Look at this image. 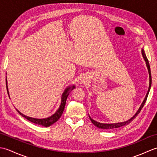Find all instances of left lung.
Wrapping results in <instances>:
<instances>
[{
  "label": "left lung",
  "mask_w": 157,
  "mask_h": 157,
  "mask_svg": "<svg viewBox=\"0 0 157 157\" xmlns=\"http://www.w3.org/2000/svg\"><path fill=\"white\" fill-rule=\"evenodd\" d=\"M142 56H143V58H144V61H146V66H147V68H148V73H149V78H150V80H149V87H148V92H147V94H146L145 98H144V100L143 101L142 105H140V106L139 109L138 110V111L136 113V114L128 120V121H124V122H121V123H99L98 121H96L95 120L92 119L90 117L89 115V118L91 120L92 123L94 124L95 126L97 127V128H101V129H115V128H120V127H122V126H124V125H128L129 123H131L133 119H134V118H136V117L137 116L139 113L140 112V111L142 110V109L143 108V106H144L145 102L146 101V99H147V97H148V93L150 92V90H151V84H152V78H151V67H150V65H149V62H148V60L147 59V57H146V56L145 55V52H144V51L143 49H142Z\"/></svg>",
  "instance_id": "8db88e82"
}]
</instances>
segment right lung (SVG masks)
<instances>
[{
  "instance_id": "1",
  "label": "right lung",
  "mask_w": 157,
  "mask_h": 157,
  "mask_svg": "<svg viewBox=\"0 0 157 157\" xmlns=\"http://www.w3.org/2000/svg\"><path fill=\"white\" fill-rule=\"evenodd\" d=\"M6 90H7L8 95L9 96V90H8V86H7V81H6ZM75 88V86H72L71 87H67L65 90V91L63 92L62 96H61V105H60L59 108L58 109L57 111L55 112V113L52 115L51 117H49L45 118V119H36V118H32V117H29L28 116H26L25 115H23V113H21L20 111H19L17 109V111L20 115H21L23 117H25V119H27L28 121H31L34 123H36V124L38 125H40L44 127H48L52 125L53 123H55L61 117L63 112L64 111L65 106V103H66V100L67 98V96H69V94L71 90H73V89ZM10 97V96H9Z\"/></svg>"
}]
</instances>
